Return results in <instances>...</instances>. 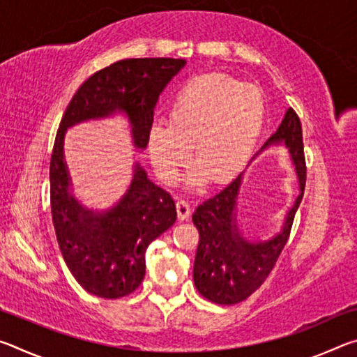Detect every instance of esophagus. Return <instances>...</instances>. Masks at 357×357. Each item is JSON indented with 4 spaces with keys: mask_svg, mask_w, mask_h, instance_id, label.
I'll list each match as a JSON object with an SVG mask.
<instances>
[{
    "mask_svg": "<svg viewBox=\"0 0 357 357\" xmlns=\"http://www.w3.org/2000/svg\"><path fill=\"white\" fill-rule=\"evenodd\" d=\"M176 211H178V219L179 220H185V219H189V215H190V204H189V202H185V200H178L176 202Z\"/></svg>",
    "mask_w": 357,
    "mask_h": 357,
    "instance_id": "esophagus-1",
    "label": "esophagus"
}]
</instances>
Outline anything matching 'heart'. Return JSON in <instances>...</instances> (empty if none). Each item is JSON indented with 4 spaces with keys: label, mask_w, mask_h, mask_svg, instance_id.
<instances>
[{
    "label": "heart",
    "mask_w": 357,
    "mask_h": 357,
    "mask_svg": "<svg viewBox=\"0 0 357 357\" xmlns=\"http://www.w3.org/2000/svg\"><path fill=\"white\" fill-rule=\"evenodd\" d=\"M264 100L252 83L223 74L190 80L170 110V123L154 121L146 144L149 159L165 183L178 179L193 144L197 165L189 174L192 189L208 179L225 184L243 170L263 124Z\"/></svg>",
    "instance_id": "b5f03b06"
}]
</instances>
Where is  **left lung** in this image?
<instances>
[{"label":"left lung","mask_w":357,"mask_h":357,"mask_svg":"<svg viewBox=\"0 0 357 357\" xmlns=\"http://www.w3.org/2000/svg\"><path fill=\"white\" fill-rule=\"evenodd\" d=\"M271 146L287 148L299 185V195L287 211L282 227L274 236L264 241L249 239L239 228L238 198L243 173L222 192L202 203L192 215L193 225L200 233L193 264V282L198 293L215 304H238L261 287L287 244L294 214L304 195L305 160L302 128L293 108L285 112L280 126L258 153Z\"/></svg>","instance_id":"8db88e82"}]
</instances>
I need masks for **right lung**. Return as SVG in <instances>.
Listing matches in <instances>:
<instances>
[{
    "instance_id": "right-lung-1",
    "label": "right lung",
    "mask_w": 357,
    "mask_h": 357,
    "mask_svg": "<svg viewBox=\"0 0 357 357\" xmlns=\"http://www.w3.org/2000/svg\"><path fill=\"white\" fill-rule=\"evenodd\" d=\"M185 59H123L96 72L74 94L59 124L50 162V203L59 250L75 280L88 293L118 299L140 285L148 245L176 222L170 193L155 185L134 162L128 189L113 206L93 209L74 195L64 159V137L72 126L123 114L134 148L146 149L159 96Z\"/></svg>"
}]
</instances>
